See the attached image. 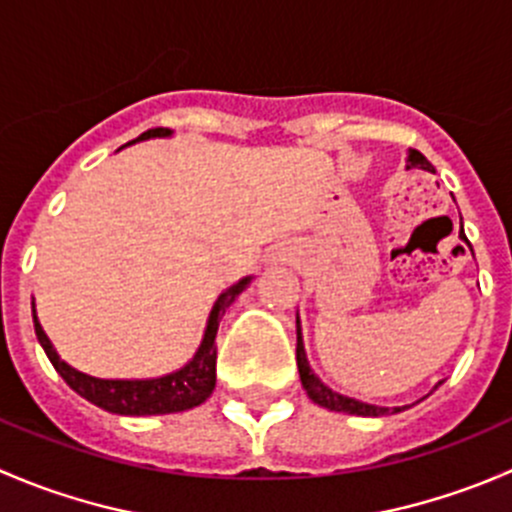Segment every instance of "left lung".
Returning <instances> with one entry per match:
<instances>
[{
  "instance_id": "obj_1",
  "label": "left lung",
  "mask_w": 512,
  "mask_h": 512,
  "mask_svg": "<svg viewBox=\"0 0 512 512\" xmlns=\"http://www.w3.org/2000/svg\"><path fill=\"white\" fill-rule=\"evenodd\" d=\"M411 168H421V170H428V173H433V165L428 163L423 153L414 151V148H409V156H406V170H411ZM458 237H461V240L471 247L466 232H463V223H461V230H458ZM297 369H299V379H302V386H304V391H307L309 399L329 411H339V414H352V416H389V414H399V411L409 409V406H394V409H386V406L364 404V401L352 399V396H344V394H339V391L329 389V386L324 384L317 374H314L312 366H309L307 352H304V339H302V327H299V317H297ZM438 384H441V381H438ZM438 384L433 386V389H438Z\"/></svg>"
}]
</instances>
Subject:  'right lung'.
I'll return each instance as SVG.
<instances>
[{"label":"right lung","instance_id":"obj_1","mask_svg":"<svg viewBox=\"0 0 512 512\" xmlns=\"http://www.w3.org/2000/svg\"><path fill=\"white\" fill-rule=\"evenodd\" d=\"M173 131L170 128H153V131L141 133L136 141H151V138H170ZM128 143V146H131ZM252 277H242L240 282L230 285L215 299L213 309H210L208 324H205V334L200 339L198 352L193 359L180 369L170 371V374L153 376V379H98V376L84 374V371L74 369L61 359L59 352L54 349L51 339L41 329L39 317H36V304L32 302L34 314V332L39 344L44 347L46 356L59 371L61 379L81 396V399L91 401L98 409L108 411V414L118 416H163V414H178V411L195 409L203 404L215 389V361H218V347H215V337H218L220 319H223L225 309L245 292Z\"/></svg>","mask_w":512,"mask_h":512}]
</instances>
